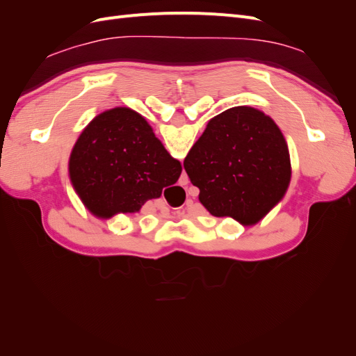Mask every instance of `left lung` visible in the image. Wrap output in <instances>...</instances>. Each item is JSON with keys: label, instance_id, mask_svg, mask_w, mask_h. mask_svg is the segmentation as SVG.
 Listing matches in <instances>:
<instances>
[{"label": "left lung", "instance_id": "1", "mask_svg": "<svg viewBox=\"0 0 356 356\" xmlns=\"http://www.w3.org/2000/svg\"><path fill=\"white\" fill-rule=\"evenodd\" d=\"M184 169L211 215L242 225L263 220L291 181L285 136L272 117L252 106H233L211 118Z\"/></svg>", "mask_w": 356, "mask_h": 356}]
</instances>
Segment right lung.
<instances>
[{
    "mask_svg": "<svg viewBox=\"0 0 356 356\" xmlns=\"http://www.w3.org/2000/svg\"><path fill=\"white\" fill-rule=\"evenodd\" d=\"M70 179L95 217L139 212L181 175L153 127L136 111L117 106L84 127L70 156Z\"/></svg>",
    "mask_w": 356,
    "mask_h": 356,
    "instance_id": "add662e5",
    "label": "right lung"
}]
</instances>
